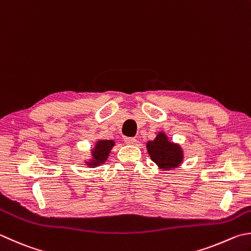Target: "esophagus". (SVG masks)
<instances>
[{
    "label": "esophagus",
    "mask_w": 251,
    "mask_h": 251,
    "mask_svg": "<svg viewBox=\"0 0 251 251\" xmlns=\"http://www.w3.org/2000/svg\"><path fill=\"white\" fill-rule=\"evenodd\" d=\"M125 142L126 144H134L136 142V139L135 138H129V136H126V138H125Z\"/></svg>",
    "instance_id": "1"
}]
</instances>
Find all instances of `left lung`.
Masks as SVG:
<instances>
[{
  "label": "left lung",
  "instance_id": "1",
  "mask_svg": "<svg viewBox=\"0 0 251 251\" xmlns=\"http://www.w3.org/2000/svg\"><path fill=\"white\" fill-rule=\"evenodd\" d=\"M146 148L153 162L165 170L176 168L182 162L183 155L180 146L169 142L166 134L162 132L154 141H150Z\"/></svg>",
  "mask_w": 251,
  "mask_h": 251
}]
</instances>
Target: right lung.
Masks as SVG:
<instances>
[{"mask_svg":"<svg viewBox=\"0 0 251 251\" xmlns=\"http://www.w3.org/2000/svg\"><path fill=\"white\" fill-rule=\"evenodd\" d=\"M113 145H115V142L111 140L98 141L95 145V149L92 151L93 159L89 163H87L88 166L95 167L105 163Z\"/></svg>","mask_w":251,"mask_h":251,"instance_id":"right-lung-1","label":"right lung"}]
</instances>
